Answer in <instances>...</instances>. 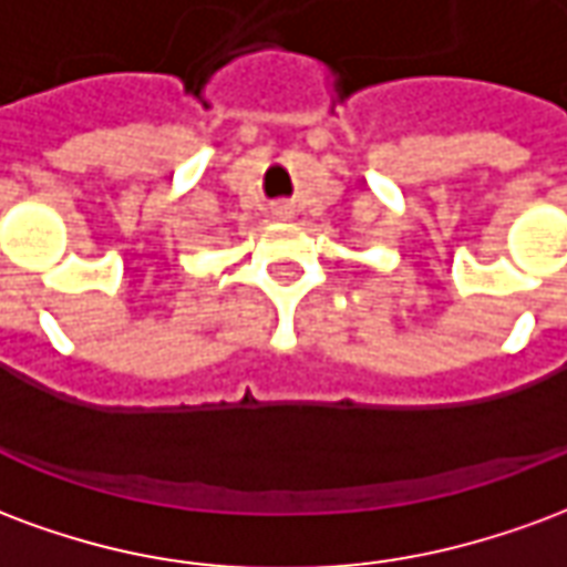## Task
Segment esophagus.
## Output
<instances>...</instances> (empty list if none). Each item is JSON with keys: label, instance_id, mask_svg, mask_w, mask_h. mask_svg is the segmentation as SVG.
I'll return each instance as SVG.
<instances>
[{"label": "esophagus", "instance_id": "obj_1", "mask_svg": "<svg viewBox=\"0 0 567 567\" xmlns=\"http://www.w3.org/2000/svg\"><path fill=\"white\" fill-rule=\"evenodd\" d=\"M272 215H276V218H288V215H291V209H288V206H276V209H272Z\"/></svg>", "mask_w": 567, "mask_h": 567}]
</instances>
